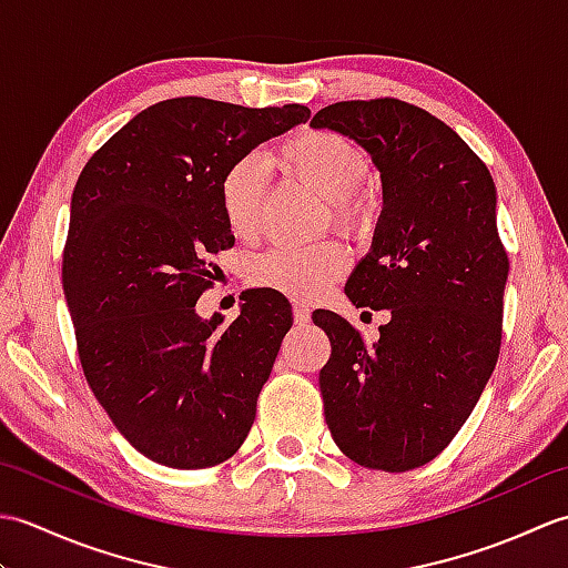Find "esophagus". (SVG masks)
I'll use <instances>...</instances> for the list:
<instances>
[{"mask_svg": "<svg viewBox=\"0 0 568 568\" xmlns=\"http://www.w3.org/2000/svg\"><path fill=\"white\" fill-rule=\"evenodd\" d=\"M293 317H295V324H300V327H305V324L310 322V310L305 303H295L293 305Z\"/></svg>", "mask_w": 568, "mask_h": 568, "instance_id": "obj_1", "label": "esophagus"}]
</instances>
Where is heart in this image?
Wrapping results in <instances>:
<instances>
[{
  "mask_svg": "<svg viewBox=\"0 0 568 568\" xmlns=\"http://www.w3.org/2000/svg\"><path fill=\"white\" fill-rule=\"evenodd\" d=\"M287 175L329 202L332 224L348 234H364L378 220V195L364 183L371 171L366 151L336 131L310 129L287 139L275 153ZM265 163L258 155H241L220 180L224 222L236 239H253L261 229L265 202ZM348 265L336 241L307 248H273L248 265V281L287 297H312L329 287Z\"/></svg>",
  "mask_w": 568,
  "mask_h": 568,
  "instance_id": "1",
  "label": "heart"
}]
</instances>
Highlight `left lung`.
I'll return each mask as SVG.
<instances>
[{
  "instance_id": "obj_1",
  "label": "left lung",
  "mask_w": 568,
  "mask_h": 568,
  "mask_svg": "<svg viewBox=\"0 0 568 568\" xmlns=\"http://www.w3.org/2000/svg\"><path fill=\"white\" fill-rule=\"evenodd\" d=\"M310 126L354 139L381 171L373 246L344 293L390 312L373 344L336 312L312 315L332 344L324 417L352 462L403 474L449 446L496 368L510 268L496 183L452 126L403 100L336 102Z\"/></svg>"
}]
</instances>
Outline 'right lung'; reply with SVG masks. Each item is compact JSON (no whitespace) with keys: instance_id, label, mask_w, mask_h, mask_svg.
Masks as SVG:
<instances>
[{"instance_id":"obj_1","label":"right lung","mask_w":568,"mask_h":568,"mask_svg":"<svg viewBox=\"0 0 568 568\" xmlns=\"http://www.w3.org/2000/svg\"><path fill=\"white\" fill-rule=\"evenodd\" d=\"M307 119L303 104L165 100L119 129L72 190L63 291L80 364L114 427L155 464H222L256 419L291 303L253 287L229 327L195 305L212 256L234 246L224 171Z\"/></svg>"}]
</instances>
